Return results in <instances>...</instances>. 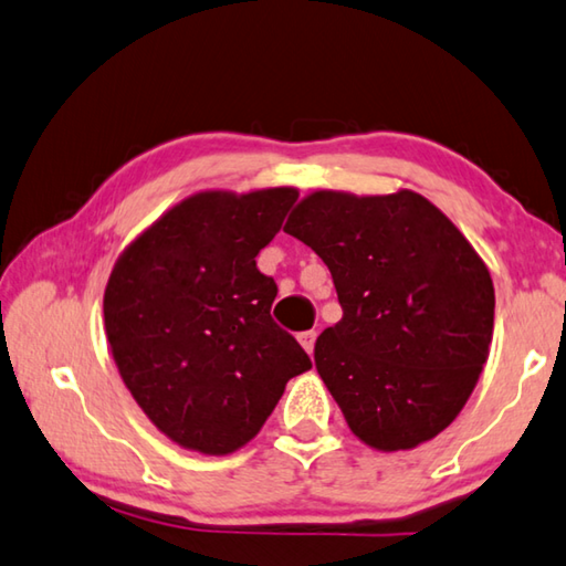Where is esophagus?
Segmentation results:
<instances>
[{
    "label": "esophagus",
    "mask_w": 566,
    "mask_h": 566,
    "mask_svg": "<svg viewBox=\"0 0 566 566\" xmlns=\"http://www.w3.org/2000/svg\"><path fill=\"white\" fill-rule=\"evenodd\" d=\"M315 329H307V333H301L297 335V343L303 345V349L307 352V355H313V347H315Z\"/></svg>",
    "instance_id": "1"
}]
</instances>
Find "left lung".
Returning <instances> with one entry per match:
<instances>
[{
    "mask_svg": "<svg viewBox=\"0 0 566 566\" xmlns=\"http://www.w3.org/2000/svg\"><path fill=\"white\" fill-rule=\"evenodd\" d=\"M283 231L333 273L343 319L317 337L315 367L349 431L384 453L439 436L493 343L495 287L481 255L411 189H317Z\"/></svg>",
    "mask_w": 566,
    "mask_h": 566,
    "instance_id": "obj_1",
    "label": "left lung"
}]
</instances>
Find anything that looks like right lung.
Here are the masks:
<instances>
[{
	"label": "right lung",
	"instance_id": "right-lung-1",
	"mask_svg": "<svg viewBox=\"0 0 566 566\" xmlns=\"http://www.w3.org/2000/svg\"><path fill=\"white\" fill-rule=\"evenodd\" d=\"M295 199V187L197 191L113 265L103 317L117 371L155 429L187 451H239L287 379L313 367L273 323L279 287L255 269Z\"/></svg>",
	"mask_w": 566,
	"mask_h": 566
}]
</instances>
